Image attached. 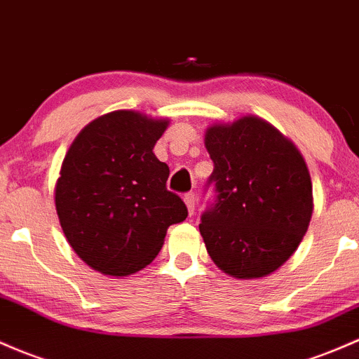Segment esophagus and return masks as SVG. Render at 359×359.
I'll list each match as a JSON object with an SVG mask.
<instances>
[{
  "label": "esophagus",
  "instance_id": "1",
  "mask_svg": "<svg viewBox=\"0 0 359 359\" xmlns=\"http://www.w3.org/2000/svg\"><path fill=\"white\" fill-rule=\"evenodd\" d=\"M184 203H186L189 215H191V216L194 215V210H196V196H194V192H187V194L184 196Z\"/></svg>",
  "mask_w": 359,
  "mask_h": 359
}]
</instances>
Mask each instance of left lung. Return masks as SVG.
<instances>
[{
    "label": "left lung",
    "instance_id": "1",
    "mask_svg": "<svg viewBox=\"0 0 359 359\" xmlns=\"http://www.w3.org/2000/svg\"><path fill=\"white\" fill-rule=\"evenodd\" d=\"M204 147L216 203L199 231L212 262L231 278L273 274L298 249L313 212L312 179L300 149L262 117L212 122Z\"/></svg>",
    "mask_w": 359,
    "mask_h": 359
}]
</instances>
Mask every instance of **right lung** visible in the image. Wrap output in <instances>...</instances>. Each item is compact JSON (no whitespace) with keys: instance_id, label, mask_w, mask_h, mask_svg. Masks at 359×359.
I'll use <instances>...</instances> for the list:
<instances>
[{"instance_id":"obj_1","label":"right lung","mask_w":359,"mask_h":359,"mask_svg":"<svg viewBox=\"0 0 359 359\" xmlns=\"http://www.w3.org/2000/svg\"><path fill=\"white\" fill-rule=\"evenodd\" d=\"M170 124L137 110H114L85 126L62 160L54 189L71 249L92 269L122 278L158 255L170 224L187 218L167 191L168 165L153 153Z\"/></svg>"}]
</instances>
